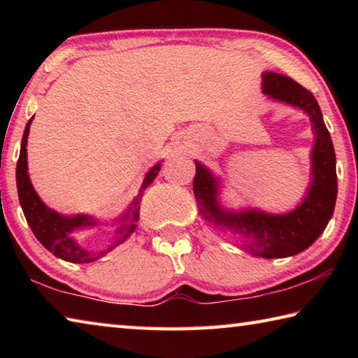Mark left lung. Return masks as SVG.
Masks as SVG:
<instances>
[{"label":"left lung","mask_w":358,"mask_h":358,"mask_svg":"<svg viewBox=\"0 0 358 358\" xmlns=\"http://www.w3.org/2000/svg\"><path fill=\"white\" fill-rule=\"evenodd\" d=\"M262 92L271 99L301 108L311 120L314 147L311 151V185L299 207L284 215H270L256 208L224 210L217 202L220 181L207 167L196 161L192 189L203 220L229 230L245 241L248 252L265 259L295 256L305 251L324 232L335 210L338 178L336 156L322 112L311 92L290 77L264 72Z\"/></svg>","instance_id":"8db88e82"}]
</instances>
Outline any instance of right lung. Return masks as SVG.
<instances>
[{"label": "right lung", "mask_w": 358, "mask_h": 358, "mask_svg": "<svg viewBox=\"0 0 358 358\" xmlns=\"http://www.w3.org/2000/svg\"><path fill=\"white\" fill-rule=\"evenodd\" d=\"M34 117L29 118L27 123L25 132H23L22 147H20V156L17 161V171H15V180H17V191H19V201L22 205L23 215L27 217V222L31 227L34 237L38 238L42 246L47 248L53 256L66 260V262L72 264H90L94 262L112 251L113 248L123 243V241L134 232L138 221V210H141V201L143 196V191L151 185V181L156 178L157 172L161 171V164H156L150 169V172L145 175V180L142 183L141 191L132 201L128 211L118 220V229L117 237H115L113 243L102 251H88L77 243L72 238V232L77 229L83 227H93L98 224V221L93 220L92 216L87 215H77V216H63L48 208L47 205L41 201L38 192L29 181L28 175V161H27V142L29 134V124H31Z\"/></svg>", "instance_id": "1"}]
</instances>
